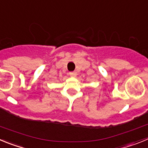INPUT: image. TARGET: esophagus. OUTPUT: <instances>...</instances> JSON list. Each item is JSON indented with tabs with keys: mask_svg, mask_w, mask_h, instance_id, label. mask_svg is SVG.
<instances>
[{
	"mask_svg": "<svg viewBox=\"0 0 148 148\" xmlns=\"http://www.w3.org/2000/svg\"><path fill=\"white\" fill-rule=\"evenodd\" d=\"M69 74H70V76H72V77H75L77 75L76 72H70V73H69Z\"/></svg>",
	"mask_w": 148,
	"mask_h": 148,
	"instance_id": "obj_1",
	"label": "esophagus"
}]
</instances>
